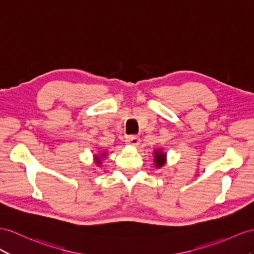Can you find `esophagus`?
<instances>
[{
  "mask_svg": "<svg viewBox=\"0 0 254 254\" xmlns=\"http://www.w3.org/2000/svg\"><path fill=\"white\" fill-rule=\"evenodd\" d=\"M126 141L127 142V144L132 145V146H137L139 144L140 139H139V137H138L137 135H128L127 137Z\"/></svg>",
  "mask_w": 254,
  "mask_h": 254,
  "instance_id": "esophagus-1",
  "label": "esophagus"
}]
</instances>
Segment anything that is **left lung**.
Masks as SVG:
<instances>
[{
    "label": "left lung",
    "instance_id": "8db88e82",
    "mask_svg": "<svg viewBox=\"0 0 254 254\" xmlns=\"http://www.w3.org/2000/svg\"><path fill=\"white\" fill-rule=\"evenodd\" d=\"M154 154H155V160H154L155 161V166H157V167L163 166L164 162H165V154L162 153L161 151H158V150H155Z\"/></svg>",
    "mask_w": 254,
    "mask_h": 254
}]
</instances>
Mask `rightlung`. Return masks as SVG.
I'll list each match as a JSON object with an SVG mask.
<instances>
[{
    "label": "right lung",
    "mask_w": 254,
    "mask_h": 254,
    "mask_svg": "<svg viewBox=\"0 0 254 254\" xmlns=\"http://www.w3.org/2000/svg\"><path fill=\"white\" fill-rule=\"evenodd\" d=\"M102 155H104V154H102ZM95 160H96V161H95L96 164H100V163H101V161H100V158H99V157H95Z\"/></svg>",
    "instance_id": "right-lung-1"
}]
</instances>
